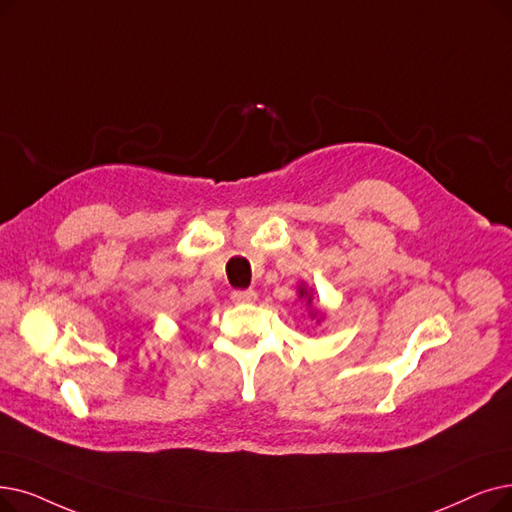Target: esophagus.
<instances>
[{
    "instance_id": "obj_1",
    "label": "esophagus",
    "mask_w": 512,
    "mask_h": 512,
    "mask_svg": "<svg viewBox=\"0 0 512 512\" xmlns=\"http://www.w3.org/2000/svg\"><path fill=\"white\" fill-rule=\"evenodd\" d=\"M232 301L234 303H253V301H257V293L253 291V288H247V291H234Z\"/></svg>"
}]
</instances>
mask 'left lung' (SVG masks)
<instances>
[{"mask_svg":"<svg viewBox=\"0 0 512 512\" xmlns=\"http://www.w3.org/2000/svg\"><path fill=\"white\" fill-rule=\"evenodd\" d=\"M297 293H299V299H305V301H307V307H309V318H311V320H316V324H320V322L326 318V314H324L322 309L311 307V301H314V291H311V288H307V286H305V282H301V284H299V288H297Z\"/></svg>","mask_w":512,"mask_h":512,"instance_id":"left-lung-1","label":"left lung"}]
</instances>
